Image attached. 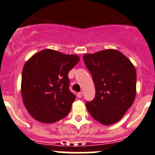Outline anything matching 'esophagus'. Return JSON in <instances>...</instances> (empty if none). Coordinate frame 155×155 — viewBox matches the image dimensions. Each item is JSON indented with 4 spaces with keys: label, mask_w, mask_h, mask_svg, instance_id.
Segmentation results:
<instances>
[{
    "label": "esophagus",
    "mask_w": 155,
    "mask_h": 155,
    "mask_svg": "<svg viewBox=\"0 0 155 155\" xmlns=\"http://www.w3.org/2000/svg\"><path fill=\"white\" fill-rule=\"evenodd\" d=\"M77 96L79 98H81L83 97V92H79L77 94Z\"/></svg>",
    "instance_id": "1"
}]
</instances>
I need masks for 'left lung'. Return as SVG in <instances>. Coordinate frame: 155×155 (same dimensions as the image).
<instances>
[{
  "label": "left lung",
  "mask_w": 155,
  "mask_h": 155,
  "mask_svg": "<svg viewBox=\"0 0 155 155\" xmlns=\"http://www.w3.org/2000/svg\"><path fill=\"white\" fill-rule=\"evenodd\" d=\"M93 78L95 97L86 106L91 116L104 125L119 121L134 101L137 73L131 61L115 50L83 55Z\"/></svg>",
  "instance_id": "1"
}]
</instances>
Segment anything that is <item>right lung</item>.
I'll return each instance as SVG.
<instances>
[{
	"mask_svg": "<svg viewBox=\"0 0 155 155\" xmlns=\"http://www.w3.org/2000/svg\"><path fill=\"white\" fill-rule=\"evenodd\" d=\"M79 61L77 55L46 49L25 62L21 76V96L36 120L58 122L66 116L76 100L69 90L68 74Z\"/></svg>",
	"mask_w": 155,
	"mask_h": 155,
	"instance_id": "right-lung-1",
	"label": "right lung"
}]
</instances>
